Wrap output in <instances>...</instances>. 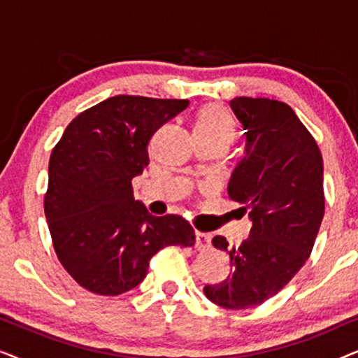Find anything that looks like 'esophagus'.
Masks as SVG:
<instances>
[{
    "mask_svg": "<svg viewBox=\"0 0 358 358\" xmlns=\"http://www.w3.org/2000/svg\"><path fill=\"white\" fill-rule=\"evenodd\" d=\"M212 244V236L208 233H202V231H195V248L199 251H205V249L210 248Z\"/></svg>",
    "mask_w": 358,
    "mask_h": 358,
    "instance_id": "34e87169",
    "label": "esophagus"
}]
</instances>
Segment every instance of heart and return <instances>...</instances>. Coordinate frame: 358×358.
Instances as JSON below:
<instances>
[{
	"instance_id": "1",
	"label": "heart",
	"mask_w": 358,
	"mask_h": 358,
	"mask_svg": "<svg viewBox=\"0 0 358 358\" xmlns=\"http://www.w3.org/2000/svg\"><path fill=\"white\" fill-rule=\"evenodd\" d=\"M234 129L231 114L217 102L203 106L195 120V136L203 140H218L229 145L234 138Z\"/></svg>"
}]
</instances>
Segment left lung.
I'll use <instances>...</instances> for the list:
<instances>
[{"instance_id": "1", "label": "left lung", "mask_w": 358, "mask_h": 358, "mask_svg": "<svg viewBox=\"0 0 358 358\" xmlns=\"http://www.w3.org/2000/svg\"><path fill=\"white\" fill-rule=\"evenodd\" d=\"M229 106L246 135L228 195L243 205L252 228L241 246L215 236L229 254L227 280L205 285V296L228 310H246L277 295L308 261L324 217L322 156L313 135L285 102L234 97Z\"/></svg>"}]
</instances>
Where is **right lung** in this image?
I'll use <instances>...</instances> for the list:
<instances>
[{
	"label": "right lung",
	"mask_w": 358,
	"mask_h": 358,
	"mask_svg": "<svg viewBox=\"0 0 358 358\" xmlns=\"http://www.w3.org/2000/svg\"><path fill=\"white\" fill-rule=\"evenodd\" d=\"M187 99L114 96L75 117L52 150L43 208L53 248L83 288L115 296L140 285L166 246H194L179 215L155 217L131 179L150 164V140Z\"/></svg>",
	"instance_id": "1"
}]
</instances>
